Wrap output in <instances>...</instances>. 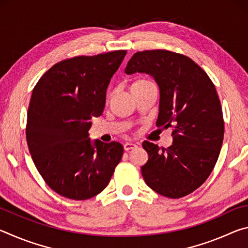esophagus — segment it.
<instances>
[{
	"label": "esophagus",
	"mask_w": 248,
	"mask_h": 248,
	"mask_svg": "<svg viewBox=\"0 0 248 248\" xmlns=\"http://www.w3.org/2000/svg\"><path fill=\"white\" fill-rule=\"evenodd\" d=\"M136 148H137V144L131 143V142H127V143H124V151H130V150H133Z\"/></svg>",
	"instance_id": "34e87169"
}]
</instances>
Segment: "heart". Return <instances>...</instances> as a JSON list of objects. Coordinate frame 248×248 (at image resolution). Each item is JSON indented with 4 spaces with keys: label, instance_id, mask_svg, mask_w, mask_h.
<instances>
[{
    "label": "heart",
    "instance_id": "1",
    "mask_svg": "<svg viewBox=\"0 0 248 248\" xmlns=\"http://www.w3.org/2000/svg\"><path fill=\"white\" fill-rule=\"evenodd\" d=\"M150 85H153V83L149 81V79L146 78H139L137 79L136 82H133L132 86H131V90L134 89H142V87H145V86H150Z\"/></svg>",
    "mask_w": 248,
    "mask_h": 248
}]
</instances>
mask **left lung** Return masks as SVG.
<instances>
[{"instance_id": "1", "label": "left lung", "mask_w": 248, "mask_h": 248, "mask_svg": "<svg viewBox=\"0 0 248 248\" xmlns=\"http://www.w3.org/2000/svg\"><path fill=\"white\" fill-rule=\"evenodd\" d=\"M136 72L155 78L161 94L156 125L173 129L167 149L143 142L149 159L142 176L157 194L182 198L207 180L219 157L224 120L216 86L194 60L169 50L134 53L125 73Z\"/></svg>"}]
</instances>
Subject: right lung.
Masks as SVG:
<instances>
[{
  "mask_svg": "<svg viewBox=\"0 0 248 248\" xmlns=\"http://www.w3.org/2000/svg\"><path fill=\"white\" fill-rule=\"evenodd\" d=\"M127 51L78 56L51 66L33 87L27 112L29 152L46 184L73 200L107 187L124 154L119 142L92 143L91 119L103 114L106 90Z\"/></svg>",
  "mask_w": 248,
  "mask_h": 248,
  "instance_id": "1",
  "label": "right lung"
}]
</instances>
